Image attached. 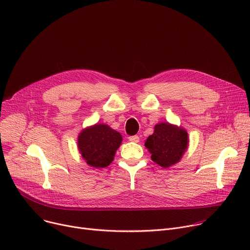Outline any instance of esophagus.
<instances>
[{
	"instance_id": "1",
	"label": "esophagus",
	"mask_w": 250,
	"mask_h": 250,
	"mask_svg": "<svg viewBox=\"0 0 250 250\" xmlns=\"http://www.w3.org/2000/svg\"><path fill=\"white\" fill-rule=\"evenodd\" d=\"M128 139H129V141H131V142H134V143H137V142H139V136H137V135L130 136Z\"/></svg>"
}]
</instances>
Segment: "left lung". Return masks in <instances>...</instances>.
Here are the masks:
<instances>
[{"label":"left lung","mask_w":250,"mask_h":250,"mask_svg":"<svg viewBox=\"0 0 250 250\" xmlns=\"http://www.w3.org/2000/svg\"><path fill=\"white\" fill-rule=\"evenodd\" d=\"M188 146L186 130L169 123H159L154 127L145 147L151 153V159L163 168L178 163Z\"/></svg>","instance_id":"1"}]
</instances>
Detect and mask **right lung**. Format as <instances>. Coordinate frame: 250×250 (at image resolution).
I'll return each mask as SVG.
<instances>
[{"instance_id":"obj_1","label":"right lung","mask_w":250,"mask_h":250,"mask_svg":"<svg viewBox=\"0 0 250 250\" xmlns=\"http://www.w3.org/2000/svg\"><path fill=\"white\" fill-rule=\"evenodd\" d=\"M122 142L121 134L106 124H96L84 129L78 136V148L88 165L107 167Z\"/></svg>"}]
</instances>
